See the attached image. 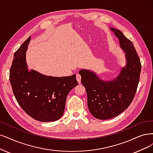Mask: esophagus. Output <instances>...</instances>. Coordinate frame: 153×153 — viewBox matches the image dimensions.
<instances>
[{
  "label": "esophagus",
  "mask_w": 153,
  "mask_h": 153,
  "mask_svg": "<svg viewBox=\"0 0 153 153\" xmlns=\"http://www.w3.org/2000/svg\"><path fill=\"white\" fill-rule=\"evenodd\" d=\"M76 79L79 83H81V76L79 74H76Z\"/></svg>",
  "instance_id": "obj_1"
}]
</instances>
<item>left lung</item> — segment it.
<instances>
[{
	"label": "left lung",
	"mask_w": 153,
	"mask_h": 153,
	"mask_svg": "<svg viewBox=\"0 0 153 153\" xmlns=\"http://www.w3.org/2000/svg\"><path fill=\"white\" fill-rule=\"evenodd\" d=\"M119 39L126 52L127 65L115 79L104 81L94 72L81 70V83L85 88L89 111L100 120L120 115L131 105L136 93L141 71L139 56L132 42L118 30L110 28Z\"/></svg>",
	"instance_id": "left-lung-1"
}]
</instances>
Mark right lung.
<instances>
[{"label":"right lung","mask_w":153,"mask_h":153,"mask_svg":"<svg viewBox=\"0 0 153 153\" xmlns=\"http://www.w3.org/2000/svg\"><path fill=\"white\" fill-rule=\"evenodd\" d=\"M31 36L14 53L9 79L14 97L26 114L40 122L56 121L64 114L68 93L78 85L76 75L47 76L27 69L26 51Z\"/></svg>","instance_id":"add662e5"}]
</instances>
